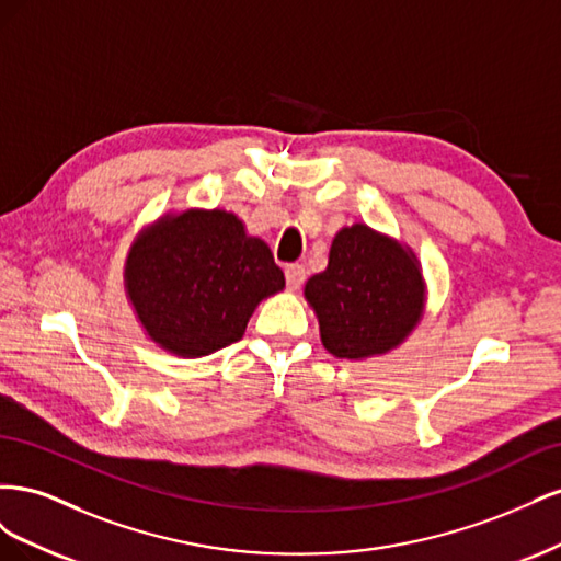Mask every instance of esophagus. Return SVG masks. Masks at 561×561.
Instances as JSON below:
<instances>
[{
	"instance_id": "34e87169",
	"label": "esophagus",
	"mask_w": 561,
	"mask_h": 561,
	"mask_svg": "<svg viewBox=\"0 0 561 561\" xmlns=\"http://www.w3.org/2000/svg\"><path fill=\"white\" fill-rule=\"evenodd\" d=\"M304 280H307V268H304L301 264H287L285 266L287 290H299Z\"/></svg>"
}]
</instances>
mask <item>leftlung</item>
Segmentation results:
<instances>
[{"mask_svg": "<svg viewBox=\"0 0 561 561\" xmlns=\"http://www.w3.org/2000/svg\"><path fill=\"white\" fill-rule=\"evenodd\" d=\"M320 339L336 358L360 360L402 344L423 313L416 257L365 225L334 236L330 262L304 287Z\"/></svg>", "mask_w": 561, "mask_h": 561, "instance_id": "1", "label": "left lung"}]
</instances>
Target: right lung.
<instances>
[{
  "mask_svg": "<svg viewBox=\"0 0 561 561\" xmlns=\"http://www.w3.org/2000/svg\"><path fill=\"white\" fill-rule=\"evenodd\" d=\"M283 287L268 245L225 210L163 217L126 260L135 313L161 348L182 358L239 342L254 307Z\"/></svg>",
  "mask_w": 561,
  "mask_h": 561,
  "instance_id": "add662e5",
  "label": "right lung"
}]
</instances>
